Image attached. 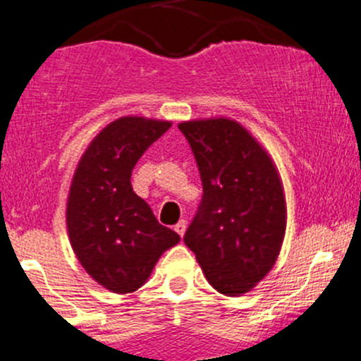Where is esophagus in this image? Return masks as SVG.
<instances>
[{"label":"esophagus","mask_w":361,"mask_h":361,"mask_svg":"<svg viewBox=\"0 0 361 361\" xmlns=\"http://www.w3.org/2000/svg\"><path fill=\"white\" fill-rule=\"evenodd\" d=\"M174 231H176L178 234H180L181 238H183L185 231H187V221H185V220H180V221H178V224L174 225Z\"/></svg>","instance_id":"esophagus-1"}]
</instances>
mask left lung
<instances>
[{
  "label": "left lung",
  "instance_id": "obj_1",
  "mask_svg": "<svg viewBox=\"0 0 361 361\" xmlns=\"http://www.w3.org/2000/svg\"><path fill=\"white\" fill-rule=\"evenodd\" d=\"M202 181L185 245L216 292L248 293L276 264L286 231L281 178L262 145L235 120L181 122Z\"/></svg>",
  "mask_w": 361,
  "mask_h": 361
}]
</instances>
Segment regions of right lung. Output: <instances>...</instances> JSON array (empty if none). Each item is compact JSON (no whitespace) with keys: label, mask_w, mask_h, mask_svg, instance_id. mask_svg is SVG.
<instances>
[{"label":"right lung","mask_w":361,"mask_h":361,"mask_svg":"<svg viewBox=\"0 0 361 361\" xmlns=\"http://www.w3.org/2000/svg\"><path fill=\"white\" fill-rule=\"evenodd\" d=\"M169 127L145 116L116 118L90 141L73 174L69 241L87 274L113 293L136 292L160 255L180 243L130 185L137 160Z\"/></svg>","instance_id":"add662e5"}]
</instances>
